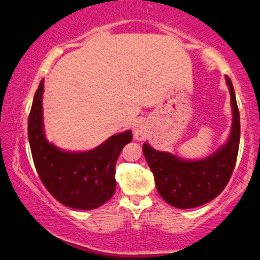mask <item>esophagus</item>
<instances>
[{"label":"esophagus","mask_w":260,"mask_h":260,"mask_svg":"<svg viewBox=\"0 0 260 260\" xmlns=\"http://www.w3.org/2000/svg\"><path fill=\"white\" fill-rule=\"evenodd\" d=\"M133 134L134 138L137 140H144L148 136V129H146V127L143 123H138L133 128Z\"/></svg>","instance_id":"1"}]
</instances>
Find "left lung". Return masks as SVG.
Returning a JSON list of instances; mask_svg holds the SVG:
<instances>
[{
    "label": "left lung",
    "mask_w": 260,
    "mask_h": 260,
    "mask_svg": "<svg viewBox=\"0 0 260 260\" xmlns=\"http://www.w3.org/2000/svg\"><path fill=\"white\" fill-rule=\"evenodd\" d=\"M225 80L231 95L233 124L228 142L213 155L198 161L183 160L144 143L143 152L154 173L157 191L173 207L187 209L212 201L223 191L235 168L240 144V112L233 82L228 76Z\"/></svg>",
    "instance_id": "8db88e82"
}]
</instances>
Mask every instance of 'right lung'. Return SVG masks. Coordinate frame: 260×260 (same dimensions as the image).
I'll list each match as a JSON object with an SVG mask.
<instances>
[{
	"mask_svg": "<svg viewBox=\"0 0 260 260\" xmlns=\"http://www.w3.org/2000/svg\"><path fill=\"white\" fill-rule=\"evenodd\" d=\"M43 80L40 82L27 121L32 160L41 181L52 196L75 209H94L111 199L116 189L115 165L132 132L114 134L95 149L65 151L46 139L42 112Z\"/></svg>",
	"mask_w": 260,
	"mask_h": 260,
	"instance_id": "add662e5",
	"label": "right lung"
}]
</instances>
